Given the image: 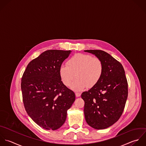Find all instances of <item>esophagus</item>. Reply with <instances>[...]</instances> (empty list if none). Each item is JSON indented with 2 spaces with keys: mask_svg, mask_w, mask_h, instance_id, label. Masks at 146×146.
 Segmentation results:
<instances>
[{
  "mask_svg": "<svg viewBox=\"0 0 146 146\" xmlns=\"http://www.w3.org/2000/svg\"><path fill=\"white\" fill-rule=\"evenodd\" d=\"M76 96L77 97H79L81 96V93H76Z\"/></svg>",
  "mask_w": 146,
  "mask_h": 146,
  "instance_id": "obj_1",
  "label": "esophagus"
}]
</instances>
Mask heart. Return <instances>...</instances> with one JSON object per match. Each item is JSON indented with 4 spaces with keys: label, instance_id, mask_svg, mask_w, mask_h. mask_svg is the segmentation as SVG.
<instances>
[{
    "label": "heart",
    "instance_id": "b5f03b06",
    "mask_svg": "<svg viewBox=\"0 0 146 146\" xmlns=\"http://www.w3.org/2000/svg\"><path fill=\"white\" fill-rule=\"evenodd\" d=\"M67 64L62 65L60 68L61 79L65 85L69 86L76 76L77 79L73 82L71 88L77 92L96 85L101 79L104 71L102 61L90 54H76Z\"/></svg>",
    "mask_w": 146,
    "mask_h": 146
}]
</instances>
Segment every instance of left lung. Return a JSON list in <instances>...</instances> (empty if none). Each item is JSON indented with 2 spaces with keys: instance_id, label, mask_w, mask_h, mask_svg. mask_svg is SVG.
Segmentation results:
<instances>
[{
  "instance_id": "1",
  "label": "left lung",
  "mask_w": 146,
  "mask_h": 146,
  "mask_svg": "<svg viewBox=\"0 0 146 146\" xmlns=\"http://www.w3.org/2000/svg\"><path fill=\"white\" fill-rule=\"evenodd\" d=\"M102 62L104 71L98 82L81 98L85 101L84 114L87 123L101 130L115 123L122 115L128 96V84L122 65L107 52L86 50Z\"/></svg>"
}]
</instances>
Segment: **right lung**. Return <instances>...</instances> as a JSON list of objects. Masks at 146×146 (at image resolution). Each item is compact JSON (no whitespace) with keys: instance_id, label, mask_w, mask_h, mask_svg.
<instances>
[{"instance_id":"1","label":"right lung","mask_w":146,"mask_h":146,"mask_svg":"<svg viewBox=\"0 0 146 146\" xmlns=\"http://www.w3.org/2000/svg\"><path fill=\"white\" fill-rule=\"evenodd\" d=\"M71 50H48L32 60L21 78L25 109L39 126L55 130L65 123L74 93L62 82L60 68Z\"/></svg>"}]
</instances>
